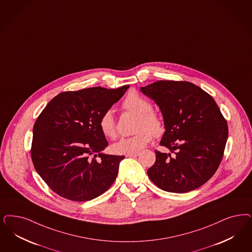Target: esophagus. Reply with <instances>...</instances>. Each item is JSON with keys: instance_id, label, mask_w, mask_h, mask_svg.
<instances>
[{"instance_id": "34e87169", "label": "esophagus", "mask_w": 252, "mask_h": 252, "mask_svg": "<svg viewBox=\"0 0 252 252\" xmlns=\"http://www.w3.org/2000/svg\"><path fill=\"white\" fill-rule=\"evenodd\" d=\"M139 152H137V153H131V154H126V157H137L139 156Z\"/></svg>"}]
</instances>
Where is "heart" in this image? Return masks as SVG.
I'll return each mask as SVG.
<instances>
[{
  "label": "heart",
  "instance_id": "b5f03b06",
  "mask_svg": "<svg viewBox=\"0 0 252 252\" xmlns=\"http://www.w3.org/2000/svg\"><path fill=\"white\" fill-rule=\"evenodd\" d=\"M123 107L126 111L138 115L135 125V135L122 138L112 145L114 154L137 153L145 147L153 139L162 137L165 132L164 120L153 111V105L142 95L131 92L123 102ZM99 129L102 135L108 139H114L117 135L116 124L111 111H106L99 118Z\"/></svg>",
  "mask_w": 252,
  "mask_h": 252
}]
</instances>
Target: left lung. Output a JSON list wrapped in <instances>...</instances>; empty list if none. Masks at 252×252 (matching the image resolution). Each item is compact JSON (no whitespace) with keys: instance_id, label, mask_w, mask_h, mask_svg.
I'll list each match as a JSON object with an SVG mask.
<instances>
[{"instance_id":"1","label":"left lung","mask_w":252,"mask_h":252,"mask_svg":"<svg viewBox=\"0 0 252 252\" xmlns=\"http://www.w3.org/2000/svg\"><path fill=\"white\" fill-rule=\"evenodd\" d=\"M153 98L164 117L165 132L156 150V163L147 170L160 189L183 193L207 183L223 157L228 126L213 97L185 81H157L141 87Z\"/></svg>"}]
</instances>
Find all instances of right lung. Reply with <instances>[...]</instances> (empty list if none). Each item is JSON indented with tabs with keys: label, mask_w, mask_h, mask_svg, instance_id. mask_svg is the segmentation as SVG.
Here are the masks:
<instances>
[{
	"label": "right lung",
	"mask_w": 252,
	"mask_h": 252,
	"mask_svg": "<svg viewBox=\"0 0 252 252\" xmlns=\"http://www.w3.org/2000/svg\"><path fill=\"white\" fill-rule=\"evenodd\" d=\"M128 87L65 91L40 113L33 126L32 160L44 183L61 197L94 199L114 183L125 157L100 153L108 141L98 122Z\"/></svg>",
	"instance_id": "right-lung-1"
}]
</instances>
